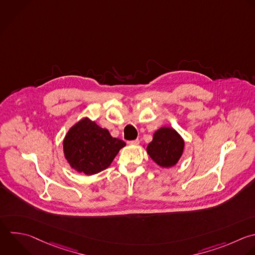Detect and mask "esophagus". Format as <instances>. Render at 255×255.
<instances>
[{"mask_svg": "<svg viewBox=\"0 0 255 255\" xmlns=\"http://www.w3.org/2000/svg\"><path fill=\"white\" fill-rule=\"evenodd\" d=\"M128 144H130V145H137V144L139 143V140H138V139L129 140V141H128Z\"/></svg>", "mask_w": 255, "mask_h": 255, "instance_id": "34e87169", "label": "esophagus"}]
</instances>
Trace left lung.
Wrapping results in <instances>:
<instances>
[{"label": "left lung", "mask_w": 255, "mask_h": 255, "mask_svg": "<svg viewBox=\"0 0 255 255\" xmlns=\"http://www.w3.org/2000/svg\"><path fill=\"white\" fill-rule=\"evenodd\" d=\"M183 146V139L173 128H161L154 132L153 139L147 145L146 150L158 165L170 167L177 163Z\"/></svg>", "instance_id": "obj_1"}]
</instances>
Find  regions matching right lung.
Returning a JSON list of instances; mask_svg holds the SVG:
<instances>
[{"instance_id": "add662e5", "label": "right lung", "mask_w": 255, "mask_h": 255, "mask_svg": "<svg viewBox=\"0 0 255 255\" xmlns=\"http://www.w3.org/2000/svg\"><path fill=\"white\" fill-rule=\"evenodd\" d=\"M126 142L109 130L84 119L75 125L64 140V152L70 165L86 174L98 173L110 166Z\"/></svg>"}]
</instances>
